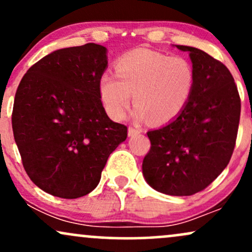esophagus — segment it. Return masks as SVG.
<instances>
[{"label": "esophagus", "instance_id": "34e87169", "mask_svg": "<svg viewBox=\"0 0 252 252\" xmlns=\"http://www.w3.org/2000/svg\"><path fill=\"white\" fill-rule=\"evenodd\" d=\"M140 132H142V129H140V128H134V126H129V129H128V135H129V136L137 135V134H140Z\"/></svg>", "mask_w": 252, "mask_h": 252}]
</instances>
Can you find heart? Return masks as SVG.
<instances>
[{
  "mask_svg": "<svg viewBox=\"0 0 252 252\" xmlns=\"http://www.w3.org/2000/svg\"><path fill=\"white\" fill-rule=\"evenodd\" d=\"M194 83V70L186 58L137 48L117 60L116 76L105 72L100 77L99 96L114 120L126 116L134 94L132 117L162 124L174 120L187 105Z\"/></svg>",
  "mask_w": 252,
  "mask_h": 252,
  "instance_id": "obj_1",
  "label": "heart"
}]
</instances>
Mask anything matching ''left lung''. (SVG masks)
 I'll list each match as a JSON object with an SVG mask.
<instances>
[{
  "label": "left lung",
  "instance_id": "1",
  "mask_svg": "<svg viewBox=\"0 0 252 252\" xmlns=\"http://www.w3.org/2000/svg\"><path fill=\"white\" fill-rule=\"evenodd\" d=\"M189 52L195 83L184 110L160 129L147 132L149 153L142 163L147 184L168 195H192L217 179L235 149L241 98L232 74L206 52Z\"/></svg>",
  "mask_w": 252,
  "mask_h": 252
}]
</instances>
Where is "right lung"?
I'll use <instances>...</instances> for the list:
<instances>
[{
	"label": "right lung",
	"mask_w": 252,
	"mask_h": 252,
	"mask_svg": "<svg viewBox=\"0 0 252 252\" xmlns=\"http://www.w3.org/2000/svg\"><path fill=\"white\" fill-rule=\"evenodd\" d=\"M106 50L86 43L57 50L27 71L17 88L11 124L26 173L63 199L89 194L128 129L103 108L99 80Z\"/></svg>",
	"instance_id": "1"
}]
</instances>
